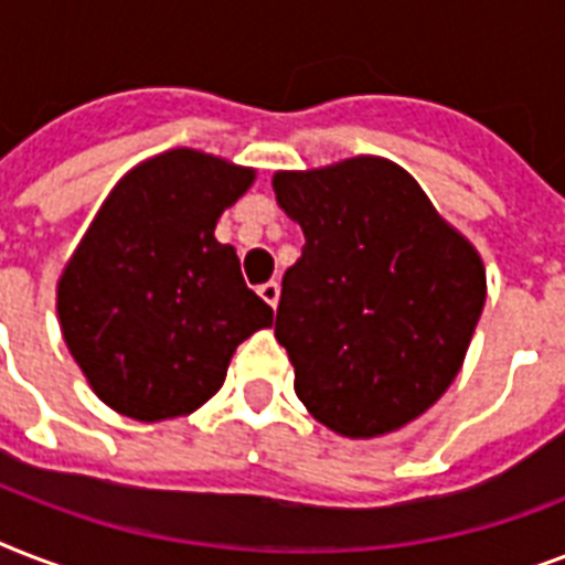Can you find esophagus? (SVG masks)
<instances>
[{
	"label": "esophagus",
	"mask_w": 565,
	"mask_h": 565,
	"mask_svg": "<svg viewBox=\"0 0 565 565\" xmlns=\"http://www.w3.org/2000/svg\"><path fill=\"white\" fill-rule=\"evenodd\" d=\"M257 296H260L269 308H275V305H278V296H281V287H278L275 281H266L257 287Z\"/></svg>",
	"instance_id": "obj_1"
}]
</instances>
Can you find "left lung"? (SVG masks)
I'll list each match as a JSON object with an SVG mask.
<instances>
[{"mask_svg":"<svg viewBox=\"0 0 565 565\" xmlns=\"http://www.w3.org/2000/svg\"><path fill=\"white\" fill-rule=\"evenodd\" d=\"M273 188L305 231L275 317L296 395L343 437L398 430L463 366L487 301L481 255L384 158L275 172Z\"/></svg>","mask_w":565,"mask_h":565,"instance_id":"obj_1","label":"left lung"}]
</instances>
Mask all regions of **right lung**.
<instances>
[{
    "label": "right lung",
    "instance_id": "1",
    "mask_svg": "<svg viewBox=\"0 0 565 565\" xmlns=\"http://www.w3.org/2000/svg\"><path fill=\"white\" fill-rule=\"evenodd\" d=\"M255 170L172 149L110 190L57 281L64 343L93 393L122 416L161 422L199 411L231 354L273 308L248 290L216 220Z\"/></svg>",
    "mask_w": 565,
    "mask_h": 565
}]
</instances>
